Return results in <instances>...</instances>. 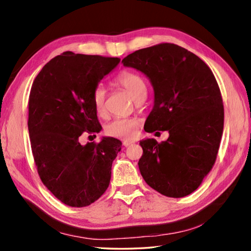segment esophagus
<instances>
[{"instance_id":"1","label":"esophagus","mask_w":251,"mask_h":251,"mask_svg":"<svg viewBox=\"0 0 251 251\" xmlns=\"http://www.w3.org/2000/svg\"><path fill=\"white\" fill-rule=\"evenodd\" d=\"M132 143H134V142H132V141H124V142H123V146H124V147H129V146H131L132 145Z\"/></svg>"}]
</instances>
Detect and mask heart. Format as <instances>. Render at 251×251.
<instances>
[{"label": "heart", "mask_w": 251, "mask_h": 251, "mask_svg": "<svg viewBox=\"0 0 251 251\" xmlns=\"http://www.w3.org/2000/svg\"><path fill=\"white\" fill-rule=\"evenodd\" d=\"M113 83L124 89L137 102L146 99L147 84L142 76L131 71H122L114 77ZM106 90L102 85H97L93 90V102L99 115L105 113ZM140 122L132 117H119L105 127L106 135L121 140H131L138 135Z\"/></svg>", "instance_id": "b5f03b06"}]
</instances>
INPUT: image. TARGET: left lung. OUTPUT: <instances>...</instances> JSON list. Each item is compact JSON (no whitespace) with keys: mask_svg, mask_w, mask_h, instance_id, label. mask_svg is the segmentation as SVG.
Masks as SVG:
<instances>
[{"mask_svg":"<svg viewBox=\"0 0 251 251\" xmlns=\"http://www.w3.org/2000/svg\"><path fill=\"white\" fill-rule=\"evenodd\" d=\"M122 62L153 85L145 130L169 132L166 141H140L141 176L165 196L193 193L214 167L223 132L225 109L214 73L200 57L172 43L136 50Z\"/></svg>","mask_w":251,"mask_h":251,"instance_id":"obj_1","label":"left lung"}]
</instances>
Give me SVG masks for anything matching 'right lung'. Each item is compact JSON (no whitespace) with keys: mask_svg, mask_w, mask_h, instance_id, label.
<instances>
[{"mask_svg":"<svg viewBox=\"0 0 251 251\" xmlns=\"http://www.w3.org/2000/svg\"><path fill=\"white\" fill-rule=\"evenodd\" d=\"M120 58L65 51L37 74L29 96L28 128L42 182L63 204L85 207L108 189L122 142L103 138L82 146L84 132L101 130L93 90Z\"/></svg>","mask_w":251,"mask_h":251,"instance_id":"1","label":"right lung"}]
</instances>
